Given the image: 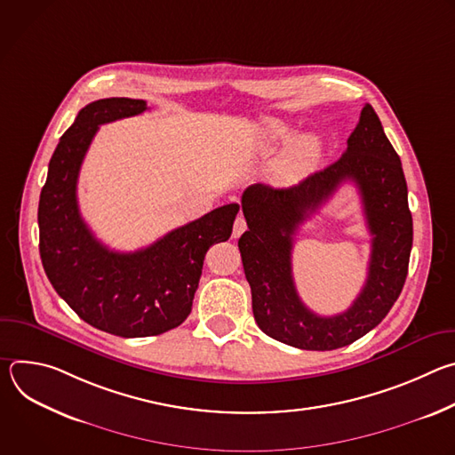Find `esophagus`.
Listing matches in <instances>:
<instances>
[{"label": "esophagus", "mask_w": 455, "mask_h": 455, "mask_svg": "<svg viewBox=\"0 0 455 455\" xmlns=\"http://www.w3.org/2000/svg\"><path fill=\"white\" fill-rule=\"evenodd\" d=\"M246 230V220L239 214L237 218H235V221H234V230H232V235L234 237H239L243 232Z\"/></svg>", "instance_id": "1"}]
</instances>
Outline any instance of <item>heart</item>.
Returning a JSON list of instances; mask_svg holds the SVG:
<instances>
[{
	"label": "heart",
	"mask_w": 455,
	"mask_h": 455,
	"mask_svg": "<svg viewBox=\"0 0 455 455\" xmlns=\"http://www.w3.org/2000/svg\"><path fill=\"white\" fill-rule=\"evenodd\" d=\"M257 133L265 142H286L293 137L295 129L281 118H263L257 125ZM323 140L316 133L295 137L275 164L274 178L283 185H291L307 176L322 158Z\"/></svg>",
	"instance_id": "1"
}]
</instances>
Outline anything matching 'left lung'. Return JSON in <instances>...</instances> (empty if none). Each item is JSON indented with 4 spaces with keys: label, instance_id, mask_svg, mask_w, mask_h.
Returning a JSON list of instances; mask_svg holds the SVG:
<instances>
[{
    "label": "left lung",
    "instance_id": "1",
    "mask_svg": "<svg viewBox=\"0 0 455 455\" xmlns=\"http://www.w3.org/2000/svg\"><path fill=\"white\" fill-rule=\"evenodd\" d=\"M347 179L357 183L371 240L370 272L363 291L342 314L322 317L299 300L291 274L292 235ZM248 230L239 251L251 290L259 330L307 351H331L353 344L385 318L400 297L412 248V214L407 181L395 148L365 104L346 153L326 169L288 188L250 185L241 198Z\"/></svg>",
    "mask_w": 455,
    "mask_h": 455
}]
</instances>
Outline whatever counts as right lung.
I'll use <instances>...</instances> for the list:
<instances>
[{"label":"right lung","instance_id":"obj_1","mask_svg":"<svg viewBox=\"0 0 455 455\" xmlns=\"http://www.w3.org/2000/svg\"><path fill=\"white\" fill-rule=\"evenodd\" d=\"M148 109L111 97L83 108L48 164L37 223L43 268L53 290L90 326L124 339L165 333L188 316L207 250L232 234L237 204L171 230L137 251L104 246L79 212L77 180L100 124Z\"/></svg>","mask_w":455,"mask_h":455}]
</instances>
